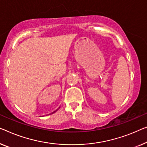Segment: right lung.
I'll return each instance as SVG.
<instances>
[{"instance_id": "1", "label": "right lung", "mask_w": 147, "mask_h": 147, "mask_svg": "<svg viewBox=\"0 0 147 147\" xmlns=\"http://www.w3.org/2000/svg\"><path fill=\"white\" fill-rule=\"evenodd\" d=\"M57 110H56V111H57ZM53 111V113H54V112H55V111Z\"/></svg>"}]
</instances>
